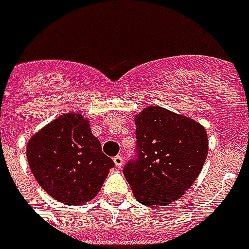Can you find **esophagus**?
<instances>
[{"mask_svg": "<svg viewBox=\"0 0 249 249\" xmlns=\"http://www.w3.org/2000/svg\"><path fill=\"white\" fill-rule=\"evenodd\" d=\"M113 162H115V166L116 167H122L123 166V157L122 155H116L113 158Z\"/></svg>", "mask_w": 249, "mask_h": 249, "instance_id": "obj_1", "label": "esophagus"}]
</instances>
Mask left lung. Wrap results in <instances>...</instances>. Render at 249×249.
I'll list each match as a JSON object with an SVG mask.
<instances>
[{
  "mask_svg": "<svg viewBox=\"0 0 249 249\" xmlns=\"http://www.w3.org/2000/svg\"><path fill=\"white\" fill-rule=\"evenodd\" d=\"M134 157L123 167L137 201L165 206L196 180L208 155L205 129L193 119L160 107L136 118Z\"/></svg>",
  "mask_w": 249,
  "mask_h": 249,
  "instance_id": "left-lung-1",
  "label": "left lung"
}]
</instances>
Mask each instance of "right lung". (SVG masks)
<instances>
[{"label":"right lung","instance_id":"right-lung-1","mask_svg":"<svg viewBox=\"0 0 249 249\" xmlns=\"http://www.w3.org/2000/svg\"><path fill=\"white\" fill-rule=\"evenodd\" d=\"M26 155L38 184L65 205L92 199L115 166L79 113L61 116L34 134Z\"/></svg>","mask_w":249,"mask_h":249}]
</instances>
